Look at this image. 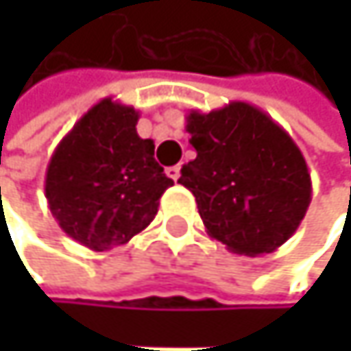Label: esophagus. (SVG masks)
Returning <instances> with one entry per match:
<instances>
[{
  "instance_id": "1",
  "label": "esophagus",
  "mask_w": 351,
  "mask_h": 351,
  "mask_svg": "<svg viewBox=\"0 0 351 351\" xmlns=\"http://www.w3.org/2000/svg\"><path fill=\"white\" fill-rule=\"evenodd\" d=\"M166 174H168V177H170L174 183H177L179 177H181V166H170V168H166Z\"/></svg>"
}]
</instances>
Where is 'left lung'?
Wrapping results in <instances>:
<instances>
[{"instance_id": "left-lung-1", "label": "left lung", "mask_w": 351, "mask_h": 351, "mask_svg": "<svg viewBox=\"0 0 351 351\" xmlns=\"http://www.w3.org/2000/svg\"><path fill=\"white\" fill-rule=\"evenodd\" d=\"M185 119L197 156L181 168L179 183L195 195L208 236L246 257L274 252L297 232L312 202L297 143L244 101L189 111Z\"/></svg>"}]
</instances>
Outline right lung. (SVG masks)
Returning a JSON list of instances; mask_svg holds the SVG:
<instances>
[{
  "mask_svg": "<svg viewBox=\"0 0 351 351\" xmlns=\"http://www.w3.org/2000/svg\"><path fill=\"white\" fill-rule=\"evenodd\" d=\"M138 111L113 99L90 107L62 136L46 170V199L62 232L90 250L126 244L149 225L172 185Z\"/></svg>",
  "mask_w": 351,
  "mask_h": 351,
  "instance_id": "right-lung-1",
  "label": "right lung"
}]
</instances>
